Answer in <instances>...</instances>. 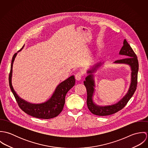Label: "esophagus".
<instances>
[{"mask_svg":"<svg viewBox=\"0 0 148 148\" xmlns=\"http://www.w3.org/2000/svg\"><path fill=\"white\" fill-rule=\"evenodd\" d=\"M82 74L80 72H77L75 75V79L77 81H80L82 79Z\"/></svg>","mask_w":148,"mask_h":148,"instance_id":"1","label":"esophagus"}]
</instances>
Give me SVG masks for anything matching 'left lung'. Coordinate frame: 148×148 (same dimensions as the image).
Here are the masks:
<instances>
[{
  "label": "left lung",
  "mask_w": 148,
  "mask_h": 148,
  "mask_svg": "<svg viewBox=\"0 0 148 148\" xmlns=\"http://www.w3.org/2000/svg\"><path fill=\"white\" fill-rule=\"evenodd\" d=\"M119 55H123L125 58L115 61L113 63L124 64L130 66L131 69V80L129 89L125 95L117 103L109 106H100L97 105L93 99L95 92V82L93 73L96 72L99 68L103 65L104 63H97L93 65L87 71L88 75L85 77L84 84L87 91L86 104L90 112L97 116H108L114 114L121 110L127 105L129 100L133 95L137 84V75L138 71V62L137 57L133 50L124 39L123 46L122 47Z\"/></svg>",
  "instance_id": "8db88e82"
}]
</instances>
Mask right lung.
<instances>
[{
	"instance_id": "right-lung-1",
	"label": "right lung",
	"mask_w": 148,
	"mask_h": 148,
	"mask_svg": "<svg viewBox=\"0 0 148 148\" xmlns=\"http://www.w3.org/2000/svg\"><path fill=\"white\" fill-rule=\"evenodd\" d=\"M24 47V45L18 52H20ZM18 52L14 54L11 61V70L9 75V84L11 90L19 107L25 113L36 118L49 119L58 116L63 109L66 94L75 84L74 75L70 76L58 85L52 96L47 101L40 104L30 103L18 96L12 84L13 64Z\"/></svg>"
}]
</instances>
